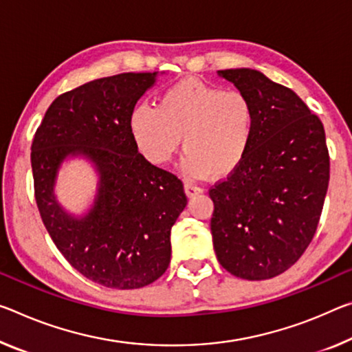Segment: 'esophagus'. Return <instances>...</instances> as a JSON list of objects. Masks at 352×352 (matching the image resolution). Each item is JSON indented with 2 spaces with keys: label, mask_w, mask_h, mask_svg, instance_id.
Here are the masks:
<instances>
[{
  "label": "esophagus",
  "mask_w": 352,
  "mask_h": 352,
  "mask_svg": "<svg viewBox=\"0 0 352 352\" xmlns=\"http://www.w3.org/2000/svg\"><path fill=\"white\" fill-rule=\"evenodd\" d=\"M202 191H204V189H202V188H199L197 185H194V183L185 182V192H186V196H188V197H194V196H197V194H200Z\"/></svg>",
  "instance_id": "34e87169"
}]
</instances>
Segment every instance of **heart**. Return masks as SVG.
<instances>
[{"instance_id":"obj_1","label":"heart","mask_w":352,"mask_h":352,"mask_svg":"<svg viewBox=\"0 0 352 352\" xmlns=\"http://www.w3.org/2000/svg\"><path fill=\"white\" fill-rule=\"evenodd\" d=\"M128 125L152 163L170 161L183 136L182 167L188 175L224 177L238 169L252 146L255 109L241 92L188 78L164 91L158 106H135Z\"/></svg>"}]
</instances>
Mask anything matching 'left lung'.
Returning <instances> with one entry per match:
<instances>
[{
  "mask_svg": "<svg viewBox=\"0 0 352 352\" xmlns=\"http://www.w3.org/2000/svg\"><path fill=\"white\" fill-rule=\"evenodd\" d=\"M217 75L252 102L255 133L238 169L210 189L214 252L230 274L265 280L296 263L316 232L329 186L324 126L258 70Z\"/></svg>",
  "mask_w": 352,
  "mask_h": 352,
  "instance_id": "left-lung-1",
  "label": "left lung"
}]
</instances>
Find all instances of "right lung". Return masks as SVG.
Returning <instances> with one entry per match:
<instances>
[{"mask_svg":"<svg viewBox=\"0 0 352 352\" xmlns=\"http://www.w3.org/2000/svg\"><path fill=\"white\" fill-rule=\"evenodd\" d=\"M158 72L100 78L50 104L31 146L36 202L56 248L89 280L142 288L170 263V228L188 204L183 183L138 152L130 114ZM85 157L99 175L85 215L54 194L63 161Z\"/></svg>","mask_w":352,"mask_h":352,"instance_id":"1","label":"right lung"}]
</instances>
